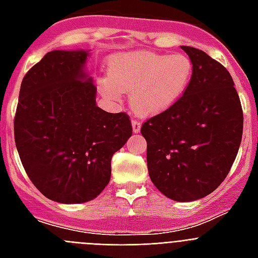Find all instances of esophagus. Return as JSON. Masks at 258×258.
<instances>
[{"label":"esophagus","mask_w":258,"mask_h":258,"mask_svg":"<svg viewBox=\"0 0 258 258\" xmlns=\"http://www.w3.org/2000/svg\"><path fill=\"white\" fill-rule=\"evenodd\" d=\"M131 123H133V131L135 134L137 133H139V131H141V127H142V123L139 120H138V119H133V121H131Z\"/></svg>","instance_id":"obj_1"}]
</instances>
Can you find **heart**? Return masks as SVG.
Listing matches in <instances>:
<instances>
[{
  "mask_svg": "<svg viewBox=\"0 0 258 258\" xmlns=\"http://www.w3.org/2000/svg\"><path fill=\"white\" fill-rule=\"evenodd\" d=\"M191 58L183 53L161 54L134 52L113 58L109 75L100 82V91L111 100L130 92L135 112L157 115L180 100L192 79Z\"/></svg>",
  "mask_w": 258,
  "mask_h": 258,
  "instance_id": "heart-1",
  "label": "heart"
}]
</instances>
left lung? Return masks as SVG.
Returning <instances> with one entry per match:
<instances>
[{"instance_id": "8db88e82", "label": "left lung", "mask_w": 258, "mask_h": 258, "mask_svg": "<svg viewBox=\"0 0 258 258\" xmlns=\"http://www.w3.org/2000/svg\"><path fill=\"white\" fill-rule=\"evenodd\" d=\"M194 72L175 104L143 123L147 167L162 194L178 202L204 198L230 171L244 115L229 71L204 50L182 46Z\"/></svg>"}]
</instances>
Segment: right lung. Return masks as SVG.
Wrapping results in <instances>:
<instances>
[{
  "instance_id": "1",
  "label": "right lung",
  "mask_w": 258,
  "mask_h": 258,
  "mask_svg": "<svg viewBox=\"0 0 258 258\" xmlns=\"http://www.w3.org/2000/svg\"><path fill=\"white\" fill-rule=\"evenodd\" d=\"M88 50H52L28 71L14 116V141L38 191L60 204L96 198L112 155L133 135L130 116L96 105L84 71Z\"/></svg>"
}]
</instances>
